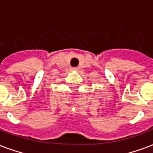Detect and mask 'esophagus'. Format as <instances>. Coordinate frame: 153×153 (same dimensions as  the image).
Returning a JSON list of instances; mask_svg holds the SVG:
<instances>
[{
    "instance_id": "obj_1",
    "label": "esophagus",
    "mask_w": 153,
    "mask_h": 153,
    "mask_svg": "<svg viewBox=\"0 0 153 153\" xmlns=\"http://www.w3.org/2000/svg\"><path fill=\"white\" fill-rule=\"evenodd\" d=\"M72 69H73V70H74V71H77L78 69H79V68H77V67H76V68H72Z\"/></svg>"
}]
</instances>
